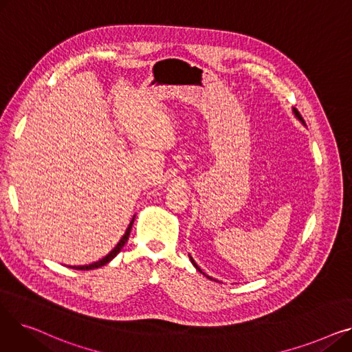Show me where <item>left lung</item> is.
Here are the masks:
<instances>
[{
	"label": "left lung",
	"mask_w": 352,
	"mask_h": 352,
	"mask_svg": "<svg viewBox=\"0 0 352 352\" xmlns=\"http://www.w3.org/2000/svg\"><path fill=\"white\" fill-rule=\"evenodd\" d=\"M292 114H294V116H295V117H297V120H300V121H301V124H302V125H305V122H304V120H302V117H301V116H300V113H298V111H297V109H295V108H292ZM188 256H190V260H191V263H192V265H194V267H195V268H197V270H198V271H199V272H201V274H202V275H206V276H207V278H208V280H212V278H211V276H210V275H207V274H206V272H204V271H202V270H201V268H199V267H198V265H197V263H195V261H194V258H192V256H191V255H190V254H188ZM214 281H217V280H214Z\"/></svg>",
	"instance_id": "obj_1"
}]
</instances>
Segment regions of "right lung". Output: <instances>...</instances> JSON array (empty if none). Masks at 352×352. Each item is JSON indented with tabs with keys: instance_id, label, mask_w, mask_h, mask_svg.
Returning <instances> with one entry per match:
<instances>
[{
	"instance_id": "right-lung-1",
	"label": "right lung",
	"mask_w": 352,
	"mask_h": 352,
	"mask_svg": "<svg viewBox=\"0 0 352 352\" xmlns=\"http://www.w3.org/2000/svg\"><path fill=\"white\" fill-rule=\"evenodd\" d=\"M134 219H135V215L133 217V219H131V223H129V226H128V228L125 230V234L122 235V238L120 239V243L111 250L102 260H100V261H97V263H92V264H88V265H78V267H71L69 265V268H76V270H81V271H88V270H94V268H100V267H102V265H105V264H108L111 260H114V258L117 256V254L122 250V247L125 245V243L128 241V236H129V232H131V228H133V224H134Z\"/></svg>"
}]
</instances>
